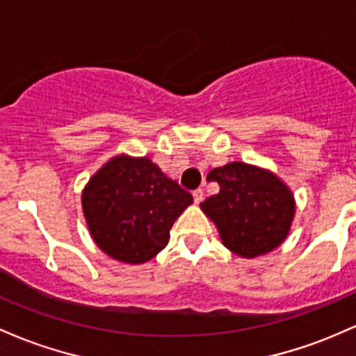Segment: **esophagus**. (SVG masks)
<instances>
[{
    "label": "esophagus",
    "instance_id": "1",
    "mask_svg": "<svg viewBox=\"0 0 356 356\" xmlns=\"http://www.w3.org/2000/svg\"><path fill=\"white\" fill-rule=\"evenodd\" d=\"M193 200H195V203H202L203 202V190H195L193 191Z\"/></svg>",
    "mask_w": 356,
    "mask_h": 356
}]
</instances>
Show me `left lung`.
<instances>
[{
  "label": "left lung",
  "instance_id": "8db88e82",
  "mask_svg": "<svg viewBox=\"0 0 356 356\" xmlns=\"http://www.w3.org/2000/svg\"><path fill=\"white\" fill-rule=\"evenodd\" d=\"M220 191L200 203L222 243L243 259L264 255L289 235L296 213L293 191L273 171L243 161L215 168L207 177Z\"/></svg>",
  "mask_w": 356,
  "mask_h": 356
}]
</instances>
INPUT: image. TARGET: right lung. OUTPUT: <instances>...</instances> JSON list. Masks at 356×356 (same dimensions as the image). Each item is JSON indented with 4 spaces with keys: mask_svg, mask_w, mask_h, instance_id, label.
Returning a JSON list of instances; mask_svg holds the SVG:
<instances>
[{
    "mask_svg": "<svg viewBox=\"0 0 356 356\" xmlns=\"http://www.w3.org/2000/svg\"><path fill=\"white\" fill-rule=\"evenodd\" d=\"M193 197L147 156L115 154L82 190L90 237L111 259L145 264L170 241V230Z\"/></svg>",
    "mask_w": 356,
    "mask_h": 356,
    "instance_id": "1",
    "label": "right lung"
}]
</instances>
